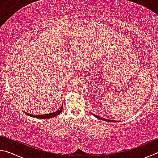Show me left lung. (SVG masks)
Wrapping results in <instances>:
<instances>
[{
  "mask_svg": "<svg viewBox=\"0 0 158 158\" xmlns=\"http://www.w3.org/2000/svg\"><path fill=\"white\" fill-rule=\"evenodd\" d=\"M93 116H95L96 118H99V119H101V120H102V121H108V122H116L115 121H111V120H107V119H106V118H100V116H97V115H95V114H93Z\"/></svg>",
  "mask_w": 158,
  "mask_h": 158,
  "instance_id": "8db88e82",
  "label": "left lung"
}]
</instances>
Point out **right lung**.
<instances>
[{
  "label": "right lung",
  "mask_w": 158,
  "mask_h": 158,
  "mask_svg": "<svg viewBox=\"0 0 158 158\" xmlns=\"http://www.w3.org/2000/svg\"><path fill=\"white\" fill-rule=\"evenodd\" d=\"M63 110V106L60 110L56 111L55 112H53V113H50V114H43V115H33V114H27L28 116H30L31 117H34V118H53L55 116H56L57 115H59L61 112H62Z\"/></svg>",
  "instance_id": "1"
}]
</instances>
